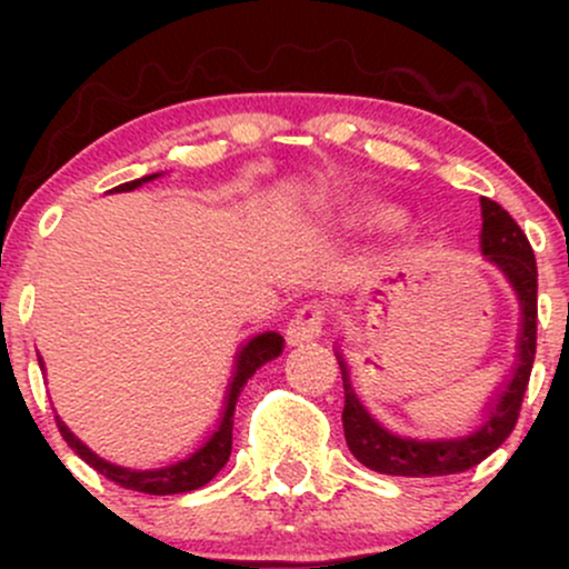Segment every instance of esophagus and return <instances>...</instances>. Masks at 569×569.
<instances>
[{
	"label": "esophagus",
	"instance_id": "1",
	"mask_svg": "<svg viewBox=\"0 0 569 569\" xmlns=\"http://www.w3.org/2000/svg\"><path fill=\"white\" fill-rule=\"evenodd\" d=\"M323 323H326V307L323 305H305L299 307L297 316L291 318L289 329H286V339L289 345H307L316 342L323 335Z\"/></svg>",
	"mask_w": 569,
	"mask_h": 569
}]
</instances>
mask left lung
I'll list each match as a JSON object with an SVG mask.
<instances>
[{
  "label": "left lung",
  "instance_id": "obj_1",
  "mask_svg": "<svg viewBox=\"0 0 569 569\" xmlns=\"http://www.w3.org/2000/svg\"><path fill=\"white\" fill-rule=\"evenodd\" d=\"M481 219H485V224H481V253L500 267L521 305L519 361H516L511 377L502 382L500 393H495L489 401L485 422L473 433L460 436V439L420 441L390 433L363 409V403L352 393L348 363L337 352L345 382V439H348L356 460L371 471L388 476L462 473L487 460L511 436L516 420H519V409L525 401L535 361V345H538V264H535L530 240L506 208L495 200L481 198Z\"/></svg>",
  "mask_w": 569,
  "mask_h": 569
}]
</instances>
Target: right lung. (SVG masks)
Returning <instances> with one entry per match:
<instances>
[{
  "label": "right lung",
  "mask_w": 569,
  "mask_h": 569,
  "mask_svg": "<svg viewBox=\"0 0 569 569\" xmlns=\"http://www.w3.org/2000/svg\"><path fill=\"white\" fill-rule=\"evenodd\" d=\"M158 179V173L143 176V179L136 181H126V184L114 187L112 192H130V189L141 187L143 181ZM283 350V337L276 335V331H264V335H257L253 339H248L243 348L238 350V361H234V375L230 382V390H227V401H224V415H221L219 428L213 430V436L208 439L194 455H189L187 460L173 462V466L166 468H154V471H130V468L114 466V462L101 460L96 452H90L84 443L77 439L71 430L63 426L61 417H56L58 430L67 439V443L74 449L77 455L88 462L90 468H96L98 473L107 476L109 481L114 485L133 489V492H147V495H179V492H192V489L206 487L208 481L217 476L221 468L227 466L232 452V417H234V403H238L240 390L246 388V382L251 380V375L257 371L262 363L272 361V358L280 356Z\"/></svg>",
  "instance_id": "add662e5"
}]
</instances>
